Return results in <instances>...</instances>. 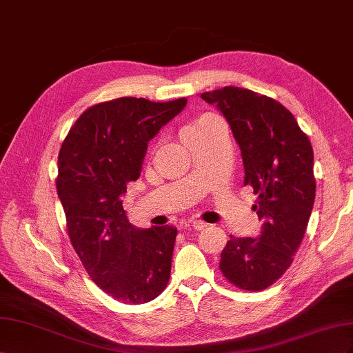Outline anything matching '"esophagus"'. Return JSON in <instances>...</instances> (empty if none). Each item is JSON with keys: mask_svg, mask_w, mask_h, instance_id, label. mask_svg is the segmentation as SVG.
<instances>
[{"mask_svg": "<svg viewBox=\"0 0 353 353\" xmlns=\"http://www.w3.org/2000/svg\"><path fill=\"white\" fill-rule=\"evenodd\" d=\"M190 226H192L195 230H203L204 228H207V223L199 219H194V220H190Z\"/></svg>", "mask_w": 353, "mask_h": 353, "instance_id": "obj_1", "label": "esophagus"}]
</instances>
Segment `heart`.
I'll list each match as a JSON object with an SVG mask.
<instances>
[{"label":"heart","mask_w":353,"mask_h":353,"mask_svg":"<svg viewBox=\"0 0 353 353\" xmlns=\"http://www.w3.org/2000/svg\"><path fill=\"white\" fill-rule=\"evenodd\" d=\"M210 118H213V117H210V115H204V117L198 118L196 121H194L192 124H188V125H185V127L182 128V136H185V134H188V133H190V132H195V130H198L201 125H204V124L207 123V121H208Z\"/></svg>","instance_id":"heart-1"}]
</instances>
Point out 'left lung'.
Listing matches in <instances>:
<instances>
[{"instance_id":"left-lung-1","label":"left lung","mask_w":353,"mask_h":353,"mask_svg":"<svg viewBox=\"0 0 353 353\" xmlns=\"http://www.w3.org/2000/svg\"><path fill=\"white\" fill-rule=\"evenodd\" d=\"M201 97L228 119L261 220L257 238L230 235L220 270L238 288L261 291L285 274L305 236L316 189L314 150L294 115L272 97L232 85Z\"/></svg>"}]
</instances>
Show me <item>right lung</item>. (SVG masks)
<instances>
[{
	"mask_svg": "<svg viewBox=\"0 0 353 353\" xmlns=\"http://www.w3.org/2000/svg\"><path fill=\"white\" fill-rule=\"evenodd\" d=\"M188 99L119 97L81 114L59 152L57 195L68 235L87 274L121 303H148L168 284L177 229H137L123 208L148 143L182 112Z\"/></svg>",
	"mask_w": 353,
	"mask_h": 353,
	"instance_id": "1",
	"label": "right lung"
}]
</instances>
